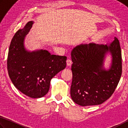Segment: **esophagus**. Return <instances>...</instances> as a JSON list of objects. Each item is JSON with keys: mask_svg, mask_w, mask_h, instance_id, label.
Masks as SVG:
<instances>
[{"mask_svg": "<svg viewBox=\"0 0 128 128\" xmlns=\"http://www.w3.org/2000/svg\"><path fill=\"white\" fill-rule=\"evenodd\" d=\"M66 63H67V65L68 66H70L72 64V60H71L70 59H68V60H66Z\"/></svg>", "mask_w": 128, "mask_h": 128, "instance_id": "34e87169", "label": "esophagus"}]
</instances>
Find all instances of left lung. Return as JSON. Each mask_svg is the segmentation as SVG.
Returning <instances> with one entry per match:
<instances>
[{
  "instance_id": "obj_1",
  "label": "left lung",
  "mask_w": 128,
  "mask_h": 128,
  "mask_svg": "<svg viewBox=\"0 0 128 128\" xmlns=\"http://www.w3.org/2000/svg\"><path fill=\"white\" fill-rule=\"evenodd\" d=\"M112 55L111 66L103 68L106 55ZM72 81L70 94L73 101L82 106L102 104L111 97L122 73V52L118 40L109 44L93 42L80 44L71 53Z\"/></svg>"
}]
</instances>
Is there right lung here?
<instances>
[{"instance_id": "add662e5", "label": "right lung", "mask_w": 128, "mask_h": 128, "mask_svg": "<svg viewBox=\"0 0 128 128\" xmlns=\"http://www.w3.org/2000/svg\"><path fill=\"white\" fill-rule=\"evenodd\" d=\"M33 24L29 21L13 37L9 48L7 68L16 88L27 96L38 98L46 94L51 79L65 68L67 57L51 54L43 49L27 50L24 38Z\"/></svg>"}]
</instances>
